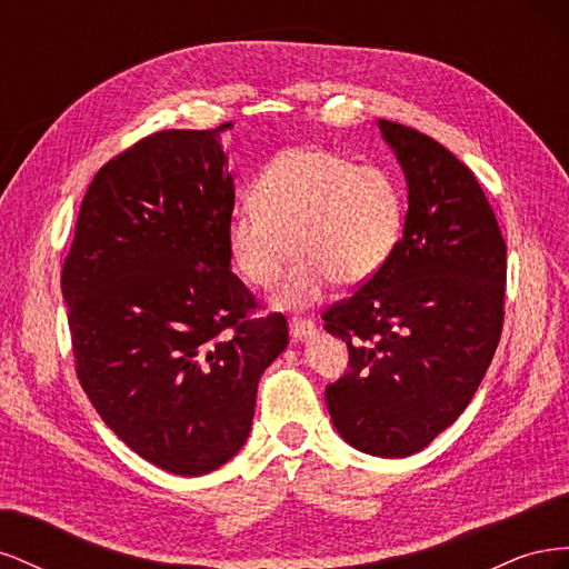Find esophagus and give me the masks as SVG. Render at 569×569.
<instances>
[{
	"label": "esophagus",
	"mask_w": 569,
	"mask_h": 569,
	"mask_svg": "<svg viewBox=\"0 0 569 569\" xmlns=\"http://www.w3.org/2000/svg\"><path fill=\"white\" fill-rule=\"evenodd\" d=\"M316 332V322L313 320H306V318H291L289 320V335L295 339L301 337H311Z\"/></svg>",
	"instance_id": "34e87169"
}]
</instances>
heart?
Segmentation results:
<instances>
[{
  "label": "heart",
  "instance_id": "heart-1",
  "mask_svg": "<svg viewBox=\"0 0 569 569\" xmlns=\"http://www.w3.org/2000/svg\"><path fill=\"white\" fill-rule=\"evenodd\" d=\"M403 216L401 182L387 168L325 147H287L258 170L251 201L230 213L228 249L247 282L270 289L291 239L299 256L274 301L303 308L335 280L353 287L375 278L399 244Z\"/></svg>",
  "mask_w": 569,
  "mask_h": 569
}]
</instances>
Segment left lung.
<instances>
[{"mask_svg": "<svg viewBox=\"0 0 569 569\" xmlns=\"http://www.w3.org/2000/svg\"><path fill=\"white\" fill-rule=\"evenodd\" d=\"M408 180L403 237L382 270L322 311L349 370L325 387L358 451L406 458L458 420L498 347L506 242L472 170L435 137L380 120Z\"/></svg>", "mask_w": 569, "mask_h": 569, "instance_id": "1", "label": "left lung"}]
</instances>
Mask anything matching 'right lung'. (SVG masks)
Returning a JSON list of instances; mask_svg holds the SVG:
<instances>
[{
	"mask_svg": "<svg viewBox=\"0 0 569 569\" xmlns=\"http://www.w3.org/2000/svg\"><path fill=\"white\" fill-rule=\"evenodd\" d=\"M213 130H159L97 170L61 268L80 387L116 437L199 477L242 449L282 313L230 270L234 184Z\"/></svg>",
	"mask_w": 569,
	"mask_h": 569,
	"instance_id": "1",
	"label": "right lung"
}]
</instances>
